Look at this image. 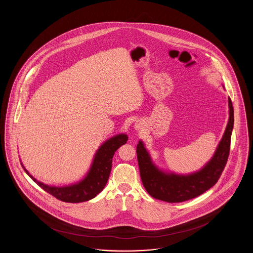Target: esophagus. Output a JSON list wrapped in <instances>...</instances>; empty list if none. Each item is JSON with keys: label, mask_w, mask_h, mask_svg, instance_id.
<instances>
[{"label": "esophagus", "mask_w": 253, "mask_h": 253, "mask_svg": "<svg viewBox=\"0 0 253 253\" xmlns=\"http://www.w3.org/2000/svg\"><path fill=\"white\" fill-rule=\"evenodd\" d=\"M142 128V123H141V121H136L135 123H134V129L135 130H139V129H141Z\"/></svg>", "instance_id": "obj_1"}]
</instances>
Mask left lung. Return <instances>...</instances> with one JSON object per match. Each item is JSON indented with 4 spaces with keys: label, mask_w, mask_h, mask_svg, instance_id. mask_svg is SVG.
<instances>
[{
    "label": "left lung",
    "mask_w": 253,
    "mask_h": 253,
    "mask_svg": "<svg viewBox=\"0 0 253 253\" xmlns=\"http://www.w3.org/2000/svg\"><path fill=\"white\" fill-rule=\"evenodd\" d=\"M229 121L212 157L200 169L188 174L175 173L158 168L142 140L136 146L141 180L148 193L158 200L179 203L194 198L216 184L226 166L229 154L234 117L229 97Z\"/></svg>",
    "instance_id": "8db88e82"
}]
</instances>
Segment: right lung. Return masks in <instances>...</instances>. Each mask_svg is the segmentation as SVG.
Segmentation results:
<instances>
[{"label": "right lung", "instance_id": "obj_1", "mask_svg": "<svg viewBox=\"0 0 253 253\" xmlns=\"http://www.w3.org/2000/svg\"><path fill=\"white\" fill-rule=\"evenodd\" d=\"M128 140L126 133H119L110 137L98 147L93 158L89 170L82 180L66 186H52L37 180L28 170L25 172L45 192L55 196L59 200L68 203H80L96 197L105 187L112 169V160L115 152Z\"/></svg>", "mask_w": 253, "mask_h": 253}]
</instances>
